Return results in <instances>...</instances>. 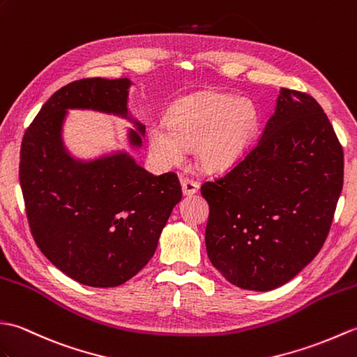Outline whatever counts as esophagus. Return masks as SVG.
<instances>
[{
  "instance_id": "34e87169",
  "label": "esophagus",
  "mask_w": 357,
  "mask_h": 357,
  "mask_svg": "<svg viewBox=\"0 0 357 357\" xmlns=\"http://www.w3.org/2000/svg\"><path fill=\"white\" fill-rule=\"evenodd\" d=\"M180 183H181V191H183L186 197L194 195L197 194V191H199V183L191 178H181Z\"/></svg>"
}]
</instances>
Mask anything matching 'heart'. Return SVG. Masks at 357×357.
<instances>
[{
    "label": "heart",
    "mask_w": 357,
    "mask_h": 357,
    "mask_svg": "<svg viewBox=\"0 0 357 357\" xmlns=\"http://www.w3.org/2000/svg\"><path fill=\"white\" fill-rule=\"evenodd\" d=\"M258 128L259 113L252 100L208 91L178 100L169 113V125L149 126L148 146L162 166L180 165L188 148L197 146L200 168L220 172L245 154Z\"/></svg>",
    "instance_id": "heart-1"
}]
</instances>
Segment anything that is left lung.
I'll list each match as a JSON object with an SVG mask.
<instances>
[{"instance_id": "obj_1", "label": "left lung", "mask_w": 357, "mask_h": 357, "mask_svg": "<svg viewBox=\"0 0 357 357\" xmlns=\"http://www.w3.org/2000/svg\"><path fill=\"white\" fill-rule=\"evenodd\" d=\"M344 183V153L312 96L281 89L252 151L225 177L206 181V250L244 290L281 287L318 255Z\"/></svg>"}]
</instances>
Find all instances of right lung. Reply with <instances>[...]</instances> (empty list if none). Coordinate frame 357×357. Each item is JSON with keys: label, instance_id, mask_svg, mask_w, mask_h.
Wrapping results in <instances>:
<instances>
[{"label": "right lung", "instance_id": "1", "mask_svg": "<svg viewBox=\"0 0 357 357\" xmlns=\"http://www.w3.org/2000/svg\"><path fill=\"white\" fill-rule=\"evenodd\" d=\"M128 77L81 79L62 86L39 109L21 144L20 183L31 235L50 263L90 287H117L153 258L181 200L174 172L154 176L126 149L93 158L70 153V109L126 119V146L139 149L145 125L128 108Z\"/></svg>", "mask_w": 357, "mask_h": 357}]
</instances>
